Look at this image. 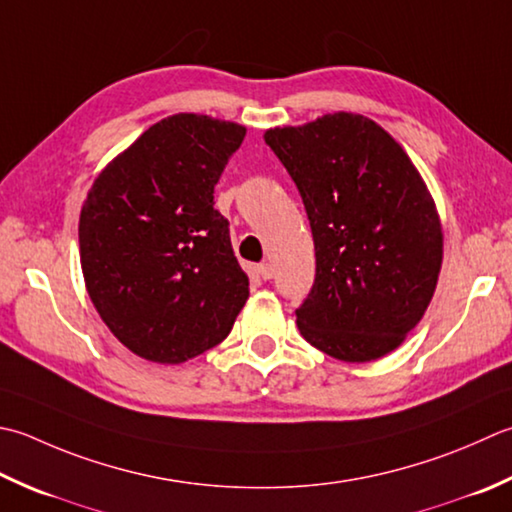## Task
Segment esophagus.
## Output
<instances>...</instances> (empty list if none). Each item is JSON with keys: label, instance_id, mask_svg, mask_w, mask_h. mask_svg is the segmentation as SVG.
Masks as SVG:
<instances>
[{"label": "esophagus", "instance_id": "esophagus-1", "mask_svg": "<svg viewBox=\"0 0 512 512\" xmlns=\"http://www.w3.org/2000/svg\"><path fill=\"white\" fill-rule=\"evenodd\" d=\"M257 273H259V277L262 279H273V266H270L268 262H262V264H257Z\"/></svg>", "mask_w": 512, "mask_h": 512}]
</instances>
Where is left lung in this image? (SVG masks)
Here are the masks:
<instances>
[{
    "mask_svg": "<svg viewBox=\"0 0 512 512\" xmlns=\"http://www.w3.org/2000/svg\"><path fill=\"white\" fill-rule=\"evenodd\" d=\"M264 139L313 230L317 268L295 310L299 333L342 362L384 357L424 317L442 268V226L424 179L362 115H324Z\"/></svg>",
    "mask_w": 512,
    "mask_h": 512,
    "instance_id": "obj_1",
    "label": "left lung"
}]
</instances>
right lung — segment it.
<instances>
[{
    "mask_svg": "<svg viewBox=\"0 0 512 512\" xmlns=\"http://www.w3.org/2000/svg\"><path fill=\"white\" fill-rule=\"evenodd\" d=\"M246 128L206 115L150 126L95 179L79 255L99 317L135 355L182 364L228 337L248 299L215 184Z\"/></svg>",
    "mask_w": 512,
    "mask_h": 512,
    "instance_id": "1",
    "label": "right lung"
}]
</instances>
